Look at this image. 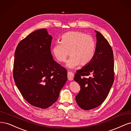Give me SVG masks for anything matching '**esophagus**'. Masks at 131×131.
<instances>
[{
	"label": "esophagus",
	"instance_id": "34e87169",
	"mask_svg": "<svg viewBox=\"0 0 131 131\" xmlns=\"http://www.w3.org/2000/svg\"><path fill=\"white\" fill-rule=\"evenodd\" d=\"M67 77H68L69 80L70 81H72L73 80V77H74V73L72 72H67Z\"/></svg>",
	"mask_w": 131,
	"mask_h": 131
}]
</instances>
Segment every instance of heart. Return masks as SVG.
Instances as JSON below:
<instances>
[{"instance_id":"obj_1","label":"heart","mask_w":131,"mask_h":131,"mask_svg":"<svg viewBox=\"0 0 131 131\" xmlns=\"http://www.w3.org/2000/svg\"><path fill=\"white\" fill-rule=\"evenodd\" d=\"M96 51V44L92 37L81 31H69L63 34L60 42L55 44L52 52L60 62L66 61L67 57H71L67 61V66L73 68L79 64L88 65L93 59Z\"/></svg>"}]
</instances>
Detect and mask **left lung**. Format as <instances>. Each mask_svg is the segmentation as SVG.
<instances>
[{
	"mask_svg": "<svg viewBox=\"0 0 131 131\" xmlns=\"http://www.w3.org/2000/svg\"><path fill=\"white\" fill-rule=\"evenodd\" d=\"M96 32L97 42L94 58L85 67L77 71L74 77L81 88L75 101L84 110L94 109L102 104L114 81L112 48L105 38L100 32Z\"/></svg>",
	"mask_w": 131,
	"mask_h": 131,
	"instance_id": "1",
	"label": "left lung"
}]
</instances>
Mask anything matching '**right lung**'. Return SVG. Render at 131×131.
I'll list each match as a JSON object with an SVG mask.
<instances>
[{
    "label": "right lung",
    "instance_id": "add662e5",
    "mask_svg": "<svg viewBox=\"0 0 131 131\" xmlns=\"http://www.w3.org/2000/svg\"><path fill=\"white\" fill-rule=\"evenodd\" d=\"M52 37L46 29L34 31L17 46L13 75L23 98L34 106L46 109L57 101L67 81V71L53 60Z\"/></svg>",
    "mask_w": 131,
    "mask_h": 131
}]
</instances>
